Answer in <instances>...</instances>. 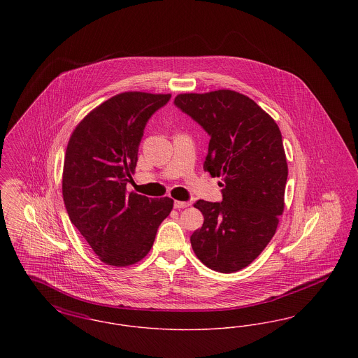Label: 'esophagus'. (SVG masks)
<instances>
[{
  "label": "esophagus",
  "instance_id": "esophagus-1",
  "mask_svg": "<svg viewBox=\"0 0 358 358\" xmlns=\"http://www.w3.org/2000/svg\"><path fill=\"white\" fill-rule=\"evenodd\" d=\"M189 203L187 201H174V208L176 209H182V208H187L189 206Z\"/></svg>",
  "mask_w": 358,
  "mask_h": 358
}]
</instances>
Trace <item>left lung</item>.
Segmentation results:
<instances>
[{
  "mask_svg": "<svg viewBox=\"0 0 358 358\" xmlns=\"http://www.w3.org/2000/svg\"><path fill=\"white\" fill-rule=\"evenodd\" d=\"M174 104L210 136L204 171L222 177V203L199 200L204 224L190 236L210 270L235 273L273 238L285 208L287 162L275 120L252 99L231 90L180 94Z\"/></svg>",
  "mask_w": 358,
  "mask_h": 358,
  "instance_id": "left-lung-1",
  "label": "left lung"
}]
</instances>
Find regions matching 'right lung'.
Instances as JSON below:
<instances>
[{
  "instance_id": "1",
  "label": "right lung",
  "mask_w": 358,
  "mask_h": 358,
  "mask_svg": "<svg viewBox=\"0 0 358 358\" xmlns=\"http://www.w3.org/2000/svg\"><path fill=\"white\" fill-rule=\"evenodd\" d=\"M171 94L123 92L94 108L69 138L63 200L69 220L103 263L134 264L149 254L169 197L127 193L145 126Z\"/></svg>"
}]
</instances>
